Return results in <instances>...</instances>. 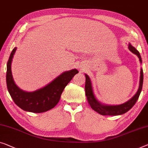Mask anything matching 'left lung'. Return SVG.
I'll list each match as a JSON object with an SVG mask.
<instances>
[{"instance_id": "left-lung-1", "label": "left lung", "mask_w": 148, "mask_h": 148, "mask_svg": "<svg viewBox=\"0 0 148 148\" xmlns=\"http://www.w3.org/2000/svg\"><path fill=\"white\" fill-rule=\"evenodd\" d=\"M129 50L138 56L140 59V62H142V58L140 53L135 48L133 47L130 44L128 45ZM140 86H139L138 90L134 97L127 101L124 103L120 105L116 106H107L103 105L100 103L98 100H96L95 96H94L93 90H92L91 80L89 78V76L87 74H85L86 76V84H85V92L86 96L88 102L89 103L90 106L94 110L98 112L101 115L103 116H118L121 115V114H125V112L129 111L132 107L134 106V104L137 102L138 99L140 96L142 89L143 86V80H144V74H143V70L141 69L140 72Z\"/></svg>"}]
</instances>
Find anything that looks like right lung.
Returning <instances> with one entry per match:
<instances>
[{
	"instance_id": "obj_1",
	"label": "right lung",
	"mask_w": 148,
	"mask_h": 148,
	"mask_svg": "<svg viewBox=\"0 0 148 148\" xmlns=\"http://www.w3.org/2000/svg\"><path fill=\"white\" fill-rule=\"evenodd\" d=\"M16 50V48L12 50L6 65V85L11 98L25 111L42 113L51 110L58 103L64 88L78 71L73 69L64 72L45 87L33 92H25L15 84L11 73V62Z\"/></svg>"
}]
</instances>
